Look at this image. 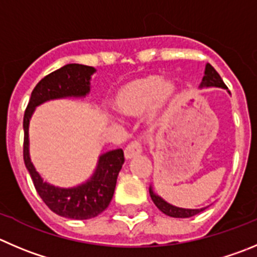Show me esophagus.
Returning a JSON list of instances; mask_svg holds the SVG:
<instances>
[{"label": "esophagus", "mask_w": 257, "mask_h": 257, "mask_svg": "<svg viewBox=\"0 0 257 257\" xmlns=\"http://www.w3.org/2000/svg\"><path fill=\"white\" fill-rule=\"evenodd\" d=\"M143 153V143L140 140H135L130 143L124 149V158L126 159H133L139 156Z\"/></svg>", "instance_id": "esophagus-1"}]
</instances>
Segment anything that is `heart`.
I'll list each match as a JSON object with an SVG mask.
<instances>
[{"label":"heart","mask_w":257,"mask_h":257,"mask_svg":"<svg viewBox=\"0 0 257 257\" xmlns=\"http://www.w3.org/2000/svg\"><path fill=\"white\" fill-rule=\"evenodd\" d=\"M177 97V88L172 83H164L159 75H146L122 85L114 94L113 104L117 111L127 116H139L156 106L168 107Z\"/></svg>","instance_id":"obj_1"}]
</instances>
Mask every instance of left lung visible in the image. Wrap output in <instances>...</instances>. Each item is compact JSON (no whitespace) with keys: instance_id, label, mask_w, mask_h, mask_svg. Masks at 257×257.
<instances>
[{"instance_id":"left-lung-1","label":"left lung","mask_w":257,"mask_h":257,"mask_svg":"<svg viewBox=\"0 0 257 257\" xmlns=\"http://www.w3.org/2000/svg\"><path fill=\"white\" fill-rule=\"evenodd\" d=\"M200 87H221L227 89V85L224 84V82L222 80L221 75L217 73V70L212 67L211 64L206 65V72H204V77L202 83H200ZM150 197L153 199L154 204L160 209L163 213H165L167 216L175 217V218H188V217H193L195 214L203 212L206 208L200 209H184V208H178V207L172 206V204L167 203L165 200L161 199L159 195H156L153 192V189L150 188Z\"/></svg>"}]
</instances>
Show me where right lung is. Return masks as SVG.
Wrapping results in <instances>:
<instances>
[{
	"instance_id": "obj_1",
	"label": "right lung",
	"mask_w": 257,
	"mask_h": 257,
	"mask_svg": "<svg viewBox=\"0 0 257 257\" xmlns=\"http://www.w3.org/2000/svg\"><path fill=\"white\" fill-rule=\"evenodd\" d=\"M93 67L82 64H67L44 77L34 88L30 101L24 114V161L30 173L34 187L44 203L62 217L73 219H88L101 214L108 207L117 175L124 163L122 149L108 151L98 160L93 177L75 188H55L41 179L29 155V122L36 106L43 102L64 97H84L90 89V75Z\"/></svg>"
}]
</instances>
